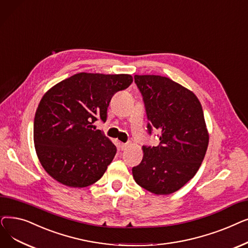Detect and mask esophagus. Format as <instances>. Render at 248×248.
<instances>
[{"label":"esophagus","mask_w":248,"mask_h":248,"mask_svg":"<svg viewBox=\"0 0 248 248\" xmlns=\"http://www.w3.org/2000/svg\"><path fill=\"white\" fill-rule=\"evenodd\" d=\"M129 145H130L129 143H122V144L120 145V148H121V150H125Z\"/></svg>","instance_id":"34e87169"}]
</instances>
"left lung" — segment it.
<instances>
[{"instance_id": "8db88e82", "label": "left lung", "mask_w": 248, "mask_h": 248, "mask_svg": "<svg viewBox=\"0 0 248 248\" xmlns=\"http://www.w3.org/2000/svg\"><path fill=\"white\" fill-rule=\"evenodd\" d=\"M143 97L147 128L160 132L157 146H142L143 158L132 169L135 182L155 195H170L194 178L209 144L202 105L195 93L161 76H134Z\"/></svg>"}]
</instances>
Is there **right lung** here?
Segmentation results:
<instances>
[{"label": "right lung", "instance_id": "1", "mask_svg": "<svg viewBox=\"0 0 248 248\" xmlns=\"http://www.w3.org/2000/svg\"><path fill=\"white\" fill-rule=\"evenodd\" d=\"M130 75L79 73L47 91L35 113L34 146L41 166L66 186L85 187L99 181L116 155L100 130L117 92L132 84Z\"/></svg>", "mask_w": 248, "mask_h": 248}]
</instances>
